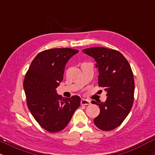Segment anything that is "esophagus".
I'll return each instance as SVG.
<instances>
[{
	"label": "esophagus",
	"mask_w": 155,
	"mask_h": 155,
	"mask_svg": "<svg viewBox=\"0 0 155 155\" xmlns=\"http://www.w3.org/2000/svg\"><path fill=\"white\" fill-rule=\"evenodd\" d=\"M90 104V101L86 100V99H81V105H84V106H87V105Z\"/></svg>",
	"instance_id": "34e87169"
}]
</instances>
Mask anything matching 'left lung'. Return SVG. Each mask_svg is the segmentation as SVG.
<instances>
[{"mask_svg":"<svg viewBox=\"0 0 155 155\" xmlns=\"http://www.w3.org/2000/svg\"><path fill=\"white\" fill-rule=\"evenodd\" d=\"M82 51L95 60L99 71L97 83L107 92L104 103L92 101L101 110L94 123L102 130H112L123 122L133 106L135 84L132 69L123 54L115 49L92 47Z\"/></svg>","mask_w":155,"mask_h":155,"instance_id":"left-lung-1","label":"left lung"}]
</instances>
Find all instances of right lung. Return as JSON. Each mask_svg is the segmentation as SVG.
Here are the masks:
<instances>
[{"instance_id":"1","label":"right lung","mask_w":155,"mask_h":155,"mask_svg":"<svg viewBox=\"0 0 155 155\" xmlns=\"http://www.w3.org/2000/svg\"><path fill=\"white\" fill-rule=\"evenodd\" d=\"M79 52L71 48H55L41 51L25 76L27 106L39 125L49 133L63 130L81 103L79 96L63 98L56 88L63 79L68 60Z\"/></svg>"}]
</instances>
